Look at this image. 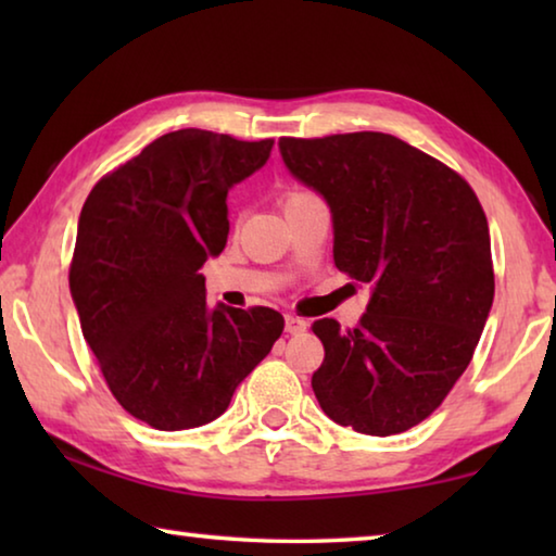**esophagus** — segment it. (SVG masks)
<instances>
[{"label": "esophagus", "mask_w": 556, "mask_h": 556, "mask_svg": "<svg viewBox=\"0 0 556 556\" xmlns=\"http://www.w3.org/2000/svg\"><path fill=\"white\" fill-rule=\"evenodd\" d=\"M285 328H287V333H291V336H299V333H304L306 328H308V321H304V318H299V316H294V314H287V318H285Z\"/></svg>", "instance_id": "obj_1"}]
</instances>
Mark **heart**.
Wrapping results in <instances>:
<instances>
[{"mask_svg": "<svg viewBox=\"0 0 556 556\" xmlns=\"http://www.w3.org/2000/svg\"><path fill=\"white\" fill-rule=\"evenodd\" d=\"M299 191H301V188H294V191H289V193H299ZM289 193H287V195H289Z\"/></svg>", "mask_w": 556, "mask_h": 556, "instance_id": "1", "label": "heart"}]
</instances>
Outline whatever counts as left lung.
Returning a JSON list of instances; mask_svg holds the SVG:
<instances>
[{
  "label": "left lung",
  "instance_id": "1",
  "mask_svg": "<svg viewBox=\"0 0 556 556\" xmlns=\"http://www.w3.org/2000/svg\"><path fill=\"white\" fill-rule=\"evenodd\" d=\"M299 181L333 213V262L372 285L355 328L314 321L321 409L361 434H402L434 412L468 368L493 306L491 235L454 168L382 131L279 139Z\"/></svg>",
  "mask_w": 556,
  "mask_h": 556
}]
</instances>
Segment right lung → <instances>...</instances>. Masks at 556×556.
Here are the masks:
<instances>
[{"mask_svg": "<svg viewBox=\"0 0 556 556\" xmlns=\"http://www.w3.org/2000/svg\"><path fill=\"white\" fill-rule=\"evenodd\" d=\"M271 144L168 131L83 205L68 271L83 336L122 409L149 427L218 419L285 331L275 308H211L199 275L228 242V188L265 166Z\"/></svg>", "mask_w": 556, "mask_h": 556, "instance_id": "1", "label": "right lung"}]
</instances>
